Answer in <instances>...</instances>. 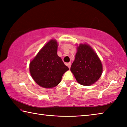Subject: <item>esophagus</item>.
I'll return each instance as SVG.
<instances>
[{"label":"esophagus","instance_id":"esophagus-1","mask_svg":"<svg viewBox=\"0 0 127 127\" xmlns=\"http://www.w3.org/2000/svg\"><path fill=\"white\" fill-rule=\"evenodd\" d=\"M66 65H67V66H68V68L70 69V66H71V63H68L66 64Z\"/></svg>","mask_w":127,"mask_h":127}]
</instances>
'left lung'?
I'll use <instances>...</instances> for the list:
<instances>
[{
    "mask_svg": "<svg viewBox=\"0 0 127 127\" xmlns=\"http://www.w3.org/2000/svg\"><path fill=\"white\" fill-rule=\"evenodd\" d=\"M70 70L79 84L90 86L99 79L102 72V66L100 59L91 47L81 44L77 48V53Z\"/></svg>",
    "mask_w": 127,
    "mask_h": 127,
    "instance_id": "1",
    "label": "left lung"
}]
</instances>
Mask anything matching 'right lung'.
I'll return each instance as SVG.
<instances>
[{"mask_svg": "<svg viewBox=\"0 0 127 127\" xmlns=\"http://www.w3.org/2000/svg\"><path fill=\"white\" fill-rule=\"evenodd\" d=\"M57 42L50 40L30 63L32 77L42 87L50 89L57 86L63 74L69 69L57 55Z\"/></svg>", "mask_w": 127, "mask_h": 127, "instance_id": "obj_1", "label": "right lung"}]
</instances>
